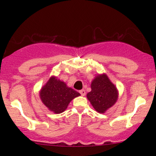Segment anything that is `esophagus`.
<instances>
[{
	"mask_svg": "<svg viewBox=\"0 0 156 156\" xmlns=\"http://www.w3.org/2000/svg\"><path fill=\"white\" fill-rule=\"evenodd\" d=\"M80 94H81V96H85V94H86V92H85V90H84V89H82V90H80Z\"/></svg>",
	"mask_w": 156,
	"mask_h": 156,
	"instance_id": "esophagus-1",
	"label": "esophagus"
}]
</instances>
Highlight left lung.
<instances>
[{"label":"left lung","mask_w":156,"mask_h":156,"mask_svg":"<svg viewBox=\"0 0 156 156\" xmlns=\"http://www.w3.org/2000/svg\"><path fill=\"white\" fill-rule=\"evenodd\" d=\"M91 89L87 98L98 113L104 114L117 101L118 89L105 73L97 75L91 83Z\"/></svg>","instance_id":"8db88e82"}]
</instances>
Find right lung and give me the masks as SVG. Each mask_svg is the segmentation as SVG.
I'll return each mask as SVG.
<instances>
[{"label":"right lung","mask_w":156,"mask_h":156,"mask_svg":"<svg viewBox=\"0 0 156 156\" xmlns=\"http://www.w3.org/2000/svg\"><path fill=\"white\" fill-rule=\"evenodd\" d=\"M80 94L67 87L65 82L52 76L39 91V98L48 110L60 114L64 112L74 98Z\"/></svg>","instance_id":"right-lung-1"}]
</instances>
